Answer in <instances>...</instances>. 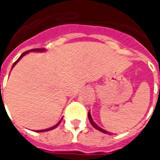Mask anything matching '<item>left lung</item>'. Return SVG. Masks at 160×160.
<instances>
[{"mask_svg":"<svg viewBox=\"0 0 160 160\" xmlns=\"http://www.w3.org/2000/svg\"><path fill=\"white\" fill-rule=\"evenodd\" d=\"M88 118H89V120H90L91 124H92V126H93V127L95 128L96 129H98V130L101 131V132H103V133H104V134H108V131L104 130V129H103V128H101L100 127H98V126L97 124H96V123H95V122H94L93 120H92V117H91L90 112H88Z\"/></svg>","mask_w":160,"mask_h":160,"instance_id":"left-lung-1","label":"left lung"}]
</instances>
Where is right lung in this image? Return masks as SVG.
Instances as JSON below:
<instances>
[{"mask_svg": "<svg viewBox=\"0 0 160 160\" xmlns=\"http://www.w3.org/2000/svg\"><path fill=\"white\" fill-rule=\"evenodd\" d=\"M44 50H45V49H44V48H41V49H31V50H27V51H26V52H24L22 54V55H21V56H19V58L18 60H17V61H16L15 62L13 63V65H12V68H13V66H14V65H15L16 63L18 62H19V60L21 59V58H22L23 56H25V55H26V54H27V53L29 52V51H44ZM61 123V121H60L59 122H58V123L56 124V125H55V126H54V127H51V128H47V129H43V130H38V131H37V132H46V131H49V130H52V129H54V128H56V127H57V126H58V125H59V124Z\"/></svg>", "mask_w": 160, "mask_h": 160, "instance_id": "1", "label": "right lung"}]
</instances>
